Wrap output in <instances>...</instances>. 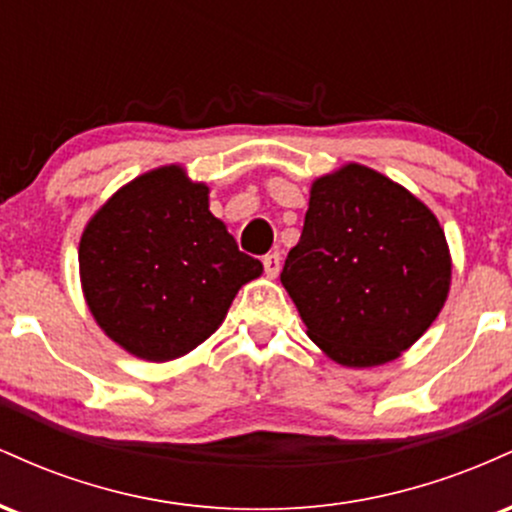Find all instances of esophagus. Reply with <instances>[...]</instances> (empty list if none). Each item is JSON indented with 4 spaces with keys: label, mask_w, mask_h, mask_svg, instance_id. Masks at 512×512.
I'll return each mask as SVG.
<instances>
[{
    "label": "esophagus",
    "mask_w": 512,
    "mask_h": 512,
    "mask_svg": "<svg viewBox=\"0 0 512 512\" xmlns=\"http://www.w3.org/2000/svg\"><path fill=\"white\" fill-rule=\"evenodd\" d=\"M262 264H264V274L267 276H274L279 274V269H281V255L279 252H269V255H264L262 257Z\"/></svg>",
    "instance_id": "esophagus-1"
}]
</instances>
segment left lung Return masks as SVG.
Listing matches in <instances>:
<instances>
[{"label":"left lung","mask_w":512,"mask_h":512,"mask_svg":"<svg viewBox=\"0 0 512 512\" xmlns=\"http://www.w3.org/2000/svg\"><path fill=\"white\" fill-rule=\"evenodd\" d=\"M450 272L433 211L373 168L349 163L310 187L281 284L332 361L370 368L395 361L431 327Z\"/></svg>","instance_id":"1"}]
</instances>
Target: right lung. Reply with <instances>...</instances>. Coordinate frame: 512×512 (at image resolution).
I'll use <instances>...</instances> for the list:
<instances>
[{"mask_svg": "<svg viewBox=\"0 0 512 512\" xmlns=\"http://www.w3.org/2000/svg\"><path fill=\"white\" fill-rule=\"evenodd\" d=\"M79 272L101 330L129 354L161 363L219 330L262 262L240 252L211 214L204 182L163 166L127 182L88 221Z\"/></svg>", "mask_w": 512, "mask_h": 512, "instance_id": "1", "label": "right lung"}]
</instances>
